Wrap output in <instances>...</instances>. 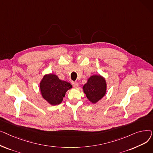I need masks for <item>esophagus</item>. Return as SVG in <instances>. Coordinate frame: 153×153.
<instances>
[{
	"instance_id": "34e87169",
	"label": "esophagus",
	"mask_w": 153,
	"mask_h": 153,
	"mask_svg": "<svg viewBox=\"0 0 153 153\" xmlns=\"http://www.w3.org/2000/svg\"><path fill=\"white\" fill-rule=\"evenodd\" d=\"M71 83H72V86H73L74 87H77L79 85V84H78L77 82H74V81H72Z\"/></svg>"
}]
</instances>
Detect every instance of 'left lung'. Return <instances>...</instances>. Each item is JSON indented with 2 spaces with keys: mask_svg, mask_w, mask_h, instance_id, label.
Listing matches in <instances>:
<instances>
[{
  "mask_svg": "<svg viewBox=\"0 0 153 153\" xmlns=\"http://www.w3.org/2000/svg\"><path fill=\"white\" fill-rule=\"evenodd\" d=\"M106 87L105 79L100 76H92L88 79L83 89L87 99L95 103L105 95Z\"/></svg>",
  "mask_w": 153,
  "mask_h": 153,
  "instance_id": "obj_1",
  "label": "left lung"
}]
</instances>
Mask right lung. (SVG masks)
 <instances>
[{
	"label": "right lung",
	"mask_w": 153,
	"mask_h": 153,
	"mask_svg": "<svg viewBox=\"0 0 153 153\" xmlns=\"http://www.w3.org/2000/svg\"><path fill=\"white\" fill-rule=\"evenodd\" d=\"M71 87L70 83L61 81L57 76L52 74L45 76L40 83L43 97L53 105L61 103L66 91Z\"/></svg>",
	"instance_id": "obj_1"
}]
</instances>
